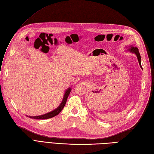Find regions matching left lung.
Listing matches in <instances>:
<instances>
[{
  "instance_id": "1",
  "label": "left lung",
  "mask_w": 154,
  "mask_h": 154,
  "mask_svg": "<svg viewBox=\"0 0 154 154\" xmlns=\"http://www.w3.org/2000/svg\"><path fill=\"white\" fill-rule=\"evenodd\" d=\"M128 50H129L130 52H132V53L136 54L137 57V59H138V63H139L140 66L141 67V69H142V66H141V57H140V53H139V51H138V49L137 47L131 46L130 48L128 49Z\"/></svg>"
}]
</instances>
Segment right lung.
Instances as JSON below:
<instances>
[{
  "label": "right lung",
  "mask_w": 154,
  "mask_h": 154,
  "mask_svg": "<svg viewBox=\"0 0 154 154\" xmlns=\"http://www.w3.org/2000/svg\"><path fill=\"white\" fill-rule=\"evenodd\" d=\"M71 91V89L70 88H69V89H67L66 90V91L65 93V95H64V97H63V99L62 100V102L61 103V104L55 109L54 110L48 112L47 114H45L43 115H41V116H29L30 118H32V119H49V118H51L54 117V116L58 115L61 111L63 110V108H64L66 102V100L67 98H68V97L70 94V93ZM29 117V116H28Z\"/></svg>",
  "instance_id": "right-lung-1"
}]
</instances>
